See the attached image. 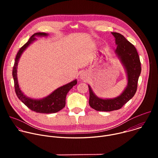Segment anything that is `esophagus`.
<instances>
[{
  "label": "esophagus",
  "instance_id": "esophagus-1",
  "mask_svg": "<svg viewBox=\"0 0 158 158\" xmlns=\"http://www.w3.org/2000/svg\"><path fill=\"white\" fill-rule=\"evenodd\" d=\"M87 78V74L85 73H82L80 74V79L81 80H85Z\"/></svg>",
  "mask_w": 158,
  "mask_h": 158
}]
</instances>
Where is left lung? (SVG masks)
Wrapping results in <instances>:
<instances>
[{
    "label": "left lung",
    "mask_w": 158,
    "mask_h": 158,
    "mask_svg": "<svg viewBox=\"0 0 158 158\" xmlns=\"http://www.w3.org/2000/svg\"><path fill=\"white\" fill-rule=\"evenodd\" d=\"M115 38L117 48L115 54L120 60L125 69L127 84L123 92L118 97L102 99L98 97L91 86L89 89V104L98 111H112L121 109L134 96L136 92L138 81L141 72V62L136 49L123 35L118 32H111Z\"/></svg>",
    "instance_id": "obj_1"
}]
</instances>
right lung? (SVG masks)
Segmentation results:
<instances>
[{"instance_id":"1","label":"right lung","mask_w":158,"mask_h":158,"mask_svg":"<svg viewBox=\"0 0 158 158\" xmlns=\"http://www.w3.org/2000/svg\"><path fill=\"white\" fill-rule=\"evenodd\" d=\"M48 35V34L44 32H37L33 34L30 37L27 42L20 49L18 53L17 54L12 70V76L14 81L15 91L17 98L31 110L36 112L44 114L55 113V112H57L63 109L65 106V98L67 94L68 93V92L73 88L74 85L77 84V79H75L68 84L57 88L48 96L40 99L30 98L26 96L24 94V93L21 91V89L19 87L17 74V65L19 59L23 52L31 44L36 40V36L47 37Z\"/></svg>"}]
</instances>
